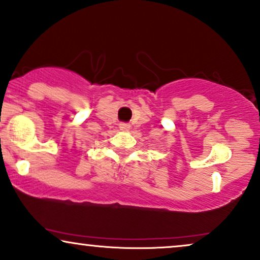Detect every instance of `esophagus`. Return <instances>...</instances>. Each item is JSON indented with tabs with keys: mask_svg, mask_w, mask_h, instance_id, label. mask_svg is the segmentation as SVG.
Here are the masks:
<instances>
[{
	"mask_svg": "<svg viewBox=\"0 0 260 260\" xmlns=\"http://www.w3.org/2000/svg\"><path fill=\"white\" fill-rule=\"evenodd\" d=\"M119 127H120V130L127 131L130 129V125H129V124H126V123H122V124H119Z\"/></svg>",
	"mask_w": 260,
	"mask_h": 260,
	"instance_id": "1",
	"label": "esophagus"
}]
</instances>
